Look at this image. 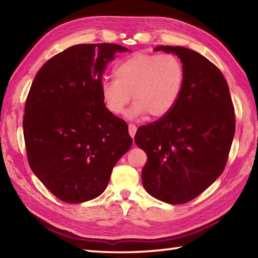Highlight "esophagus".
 Listing matches in <instances>:
<instances>
[{
  "label": "esophagus",
  "mask_w": 258,
  "mask_h": 258,
  "mask_svg": "<svg viewBox=\"0 0 258 258\" xmlns=\"http://www.w3.org/2000/svg\"><path fill=\"white\" fill-rule=\"evenodd\" d=\"M128 133L131 135V138H134L135 136V133H136V126L134 124H130L128 125Z\"/></svg>",
  "instance_id": "34e87169"
}]
</instances>
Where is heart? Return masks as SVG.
I'll return each instance as SVG.
<instances>
[{
	"mask_svg": "<svg viewBox=\"0 0 258 258\" xmlns=\"http://www.w3.org/2000/svg\"><path fill=\"white\" fill-rule=\"evenodd\" d=\"M115 80L101 83L103 102L109 112L122 114L131 98L135 101L128 117L165 116L176 105L183 90L185 72L173 54L138 53L114 70ZM133 95L131 96L130 94Z\"/></svg>",
	"mask_w": 258,
	"mask_h": 258,
	"instance_id": "obj_1",
	"label": "heart"
}]
</instances>
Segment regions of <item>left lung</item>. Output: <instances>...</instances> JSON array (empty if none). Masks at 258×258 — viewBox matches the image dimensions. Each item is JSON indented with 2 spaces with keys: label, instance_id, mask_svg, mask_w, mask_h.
<instances>
[{
  "label": "left lung",
  "instance_id": "8db88e82",
  "mask_svg": "<svg viewBox=\"0 0 258 258\" xmlns=\"http://www.w3.org/2000/svg\"><path fill=\"white\" fill-rule=\"evenodd\" d=\"M183 63L185 80L176 105L140 126L135 143L147 155L142 183L168 204H184L223 173L235 134L234 105L226 80L206 57L183 46H157Z\"/></svg>",
  "mask_w": 258,
  "mask_h": 258
}]
</instances>
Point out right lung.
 I'll list each match as a JSON object with an SVG mask.
<instances>
[{
  "label": "right lung",
  "instance_id": "add662e5",
  "mask_svg": "<svg viewBox=\"0 0 258 258\" xmlns=\"http://www.w3.org/2000/svg\"><path fill=\"white\" fill-rule=\"evenodd\" d=\"M126 51L113 43L71 46L48 59L31 85L23 117L27 161L63 202L100 196L132 146L127 124L105 107L101 93L107 62Z\"/></svg>",
  "mask_w": 258,
  "mask_h": 258
}]
</instances>
